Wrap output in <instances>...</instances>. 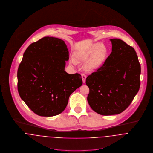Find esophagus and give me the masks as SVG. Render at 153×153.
<instances>
[{
  "label": "esophagus",
  "mask_w": 153,
  "mask_h": 153,
  "mask_svg": "<svg viewBox=\"0 0 153 153\" xmlns=\"http://www.w3.org/2000/svg\"><path fill=\"white\" fill-rule=\"evenodd\" d=\"M81 75H82V80H83V82L85 83L87 76H86V75H85V74H84V73H82Z\"/></svg>",
  "instance_id": "esophagus-1"
}]
</instances>
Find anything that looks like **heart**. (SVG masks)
<instances>
[{"label":"heart","mask_w":153,"mask_h":153,"mask_svg":"<svg viewBox=\"0 0 153 153\" xmlns=\"http://www.w3.org/2000/svg\"><path fill=\"white\" fill-rule=\"evenodd\" d=\"M108 54L107 47L101 43H96L85 51L77 52L76 58L80 62H88L87 68L93 70L100 68L105 62ZM71 63H74L71 60Z\"/></svg>","instance_id":"b5f03b06"}]
</instances>
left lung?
Returning <instances> with one entry per match:
<instances>
[{"instance_id": "left-lung-1", "label": "left lung", "mask_w": 153, "mask_h": 153, "mask_svg": "<svg viewBox=\"0 0 153 153\" xmlns=\"http://www.w3.org/2000/svg\"><path fill=\"white\" fill-rule=\"evenodd\" d=\"M112 51L97 71L87 76V102L97 113L119 114L131 104L140 86L141 66L135 50L119 39H110Z\"/></svg>"}]
</instances>
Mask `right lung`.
Returning a JSON list of instances; mask_svg holds the SVG:
<instances>
[{
    "instance_id": "obj_1",
    "label": "right lung",
    "mask_w": 153,
    "mask_h": 153,
    "mask_svg": "<svg viewBox=\"0 0 153 153\" xmlns=\"http://www.w3.org/2000/svg\"><path fill=\"white\" fill-rule=\"evenodd\" d=\"M67 46L62 39L44 37L29 45L17 70L22 100L35 114L51 117L66 108L70 94L83 84L79 73L65 71Z\"/></svg>"
}]
</instances>
